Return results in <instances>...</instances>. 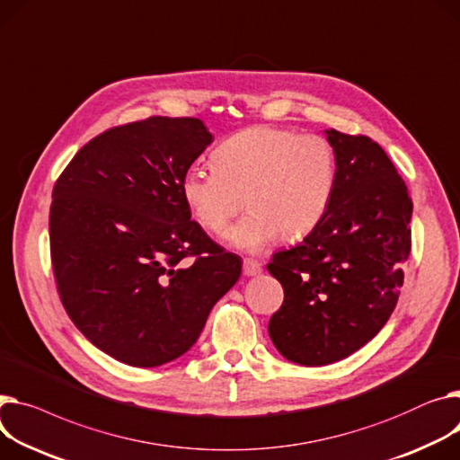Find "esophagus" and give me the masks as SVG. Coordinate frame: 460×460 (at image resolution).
<instances>
[{"label": "esophagus", "mask_w": 460, "mask_h": 460, "mask_svg": "<svg viewBox=\"0 0 460 460\" xmlns=\"http://www.w3.org/2000/svg\"><path fill=\"white\" fill-rule=\"evenodd\" d=\"M262 271L261 262L253 261V259H243V275H248V278H255Z\"/></svg>", "instance_id": "esophagus-1"}]
</instances>
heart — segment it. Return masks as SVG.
<instances>
[{"instance_id": "1", "label": "heart", "mask_w": 460, "mask_h": 460, "mask_svg": "<svg viewBox=\"0 0 460 460\" xmlns=\"http://www.w3.org/2000/svg\"><path fill=\"white\" fill-rule=\"evenodd\" d=\"M214 170L192 168L181 194L196 220L222 236L231 220L250 208L229 233L242 252H259L281 234L309 236L325 218L336 187V155L320 135L253 126L224 140L212 153Z\"/></svg>"}]
</instances>
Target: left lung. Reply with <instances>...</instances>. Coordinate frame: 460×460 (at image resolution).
Returning a JSON list of instances; mask_svg holds the SVG:
<instances>
[{
	"mask_svg": "<svg viewBox=\"0 0 460 460\" xmlns=\"http://www.w3.org/2000/svg\"><path fill=\"white\" fill-rule=\"evenodd\" d=\"M323 133L336 155L331 207L266 266L285 290L270 339L301 366L342 360L374 339L395 309L411 253L412 199L385 149L362 135Z\"/></svg>",
	"mask_w": 460,
	"mask_h": 460,
	"instance_id": "1",
	"label": "left lung"
}]
</instances>
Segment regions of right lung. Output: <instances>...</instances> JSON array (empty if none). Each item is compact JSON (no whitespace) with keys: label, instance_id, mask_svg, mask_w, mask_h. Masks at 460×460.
I'll return each mask as SVG.
<instances>
[{"label":"right lung","instance_id":"add662e5","mask_svg":"<svg viewBox=\"0 0 460 460\" xmlns=\"http://www.w3.org/2000/svg\"><path fill=\"white\" fill-rule=\"evenodd\" d=\"M212 142L198 118L151 116L83 146L49 210L55 281L75 327L103 353L155 366L187 353L242 259L212 242L181 179ZM194 256L190 267H179Z\"/></svg>","mask_w":460,"mask_h":460}]
</instances>
